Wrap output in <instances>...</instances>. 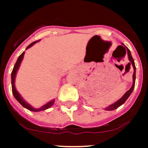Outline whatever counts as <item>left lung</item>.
<instances>
[{
    "instance_id": "obj_1",
    "label": "left lung",
    "mask_w": 148,
    "mask_h": 148,
    "mask_svg": "<svg viewBox=\"0 0 148 148\" xmlns=\"http://www.w3.org/2000/svg\"><path fill=\"white\" fill-rule=\"evenodd\" d=\"M122 45H124V44H122ZM127 54H128V57H129V60H130V62H129L128 65L130 66L132 65L134 67V74H133V85H132V88H130V90H129L126 93H125L124 95L121 98H120V99L118 100V101H117L116 102H115L114 103H113V104H111V106H109L108 107H107V108H105V109L106 110V111H113V110H115L116 109V108H118L119 106H120L121 105H123L124 103L126 101V100L128 99L129 97L130 96V95L132 94V91H133L134 88V86H135V80H136V66H135V63H134V60L133 59V58L132 56V54H131V52L130 51V49L127 47Z\"/></svg>"
}]
</instances>
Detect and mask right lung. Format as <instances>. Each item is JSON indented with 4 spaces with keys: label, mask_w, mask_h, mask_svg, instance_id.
<instances>
[{
    "label": "right lung",
    "mask_w": 148,
    "mask_h": 148,
    "mask_svg": "<svg viewBox=\"0 0 148 148\" xmlns=\"http://www.w3.org/2000/svg\"><path fill=\"white\" fill-rule=\"evenodd\" d=\"M39 40H37V41H35L33 42H32L31 44H30V45H28V47H27L26 49H28V48H30V47H31L32 46H33L34 44H35L36 42H38ZM23 55H24V52H23L21 55L19 56L17 60H16V63H15L14 66V68L12 69V74H11V77H12V93H13V95L14 96V97L16 98V99L17 100V101L19 102L23 106V107H25V108H27V109L30 110V111H43V110H46L47 109V108H49V107H51L53 105V103H54V100H52V101H49V103H47V104H45V106H42L41 108H33L31 106H30V104H28V103H26L25 101L22 99V97L21 96H20V95L18 94V92L16 91V88H15V86H14V81H15V76H16V72H17L18 67H19V65L20 64H21V62L22 60V59H23Z\"/></svg>",
    "instance_id": "add662e5"
}]
</instances>
